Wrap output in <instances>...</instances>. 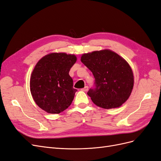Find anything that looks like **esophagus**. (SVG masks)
Here are the masks:
<instances>
[{
	"label": "esophagus",
	"mask_w": 161,
	"mask_h": 161,
	"mask_svg": "<svg viewBox=\"0 0 161 161\" xmlns=\"http://www.w3.org/2000/svg\"><path fill=\"white\" fill-rule=\"evenodd\" d=\"M88 89H89V87L87 86H85L83 89H82L81 90L82 91H85V92H86L87 91H88Z\"/></svg>",
	"instance_id": "obj_1"
}]
</instances>
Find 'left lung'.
<instances>
[{"label": "left lung", "instance_id": "1", "mask_svg": "<svg viewBox=\"0 0 161 161\" xmlns=\"http://www.w3.org/2000/svg\"><path fill=\"white\" fill-rule=\"evenodd\" d=\"M81 62L94 76V86L87 95L96 105L112 109L128 100L133 89L134 76L130 65L122 58L105 50L84 53Z\"/></svg>", "mask_w": 161, "mask_h": 161}]
</instances>
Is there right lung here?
<instances>
[{"mask_svg":"<svg viewBox=\"0 0 161 161\" xmlns=\"http://www.w3.org/2000/svg\"><path fill=\"white\" fill-rule=\"evenodd\" d=\"M76 57L65 53H52L43 57L32 72L30 90L41 109L49 114H60L71 105L76 89L69 71Z\"/></svg>","mask_w":161,"mask_h":161,"instance_id":"add662e5","label":"right lung"}]
</instances>
